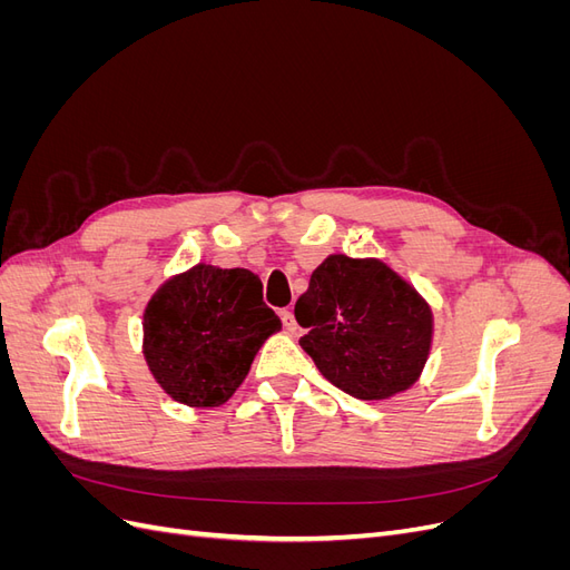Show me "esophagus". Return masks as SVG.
<instances>
[{"label":"esophagus","mask_w":570,"mask_h":570,"mask_svg":"<svg viewBox=\"0 0 570 570\" xmlns=\"http://www.w3.org/2000/svg\"><path fill=\"white\" fill-rule=\"evenodd\" d=\"M281 318H283V325L287 327L289 333L297 331V321H295V314H292V308H283L281 312Z\"/></svg>","instance_id":"1"}]
</instances>
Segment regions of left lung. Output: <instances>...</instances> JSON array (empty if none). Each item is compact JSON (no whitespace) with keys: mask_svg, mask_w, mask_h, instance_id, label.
I'll return each mask as SVG.
<instances>
[{"mask_svg":"<svg viewBox=\"0 0 570 570\" xmlns=\"http://www.w3.org/2000/svg\"><path fill=\"white\" fill-rule=\"evenodd\" d=\"M302 350L356 400H387L419 381L433 342V312L377 258L327 256L295 304Z\"/></svg>","mask_w":570,"mask_h":570,"instance_id":"1","label":"left lung"}]
</instances>
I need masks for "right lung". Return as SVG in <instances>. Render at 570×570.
I'll return each instance as SVG.
<instances>
[{
  "instance_id": "obj_1",
  "label": "right lung",
  "mask_w": 570,
  "mask_h": 570,
  "mask_svg": "<svg viewBox=\"0 0 570 570\" xmlns=\"http://www.w3.org/2000/svg\"><path fill=\"white\" fill-rule=\"evenodd\" d=\"M142 327L154 381L176 402L204 409L230 400L281 318L252 271L197 264L157 289Z\"/></svg>"
}]
</instances>
